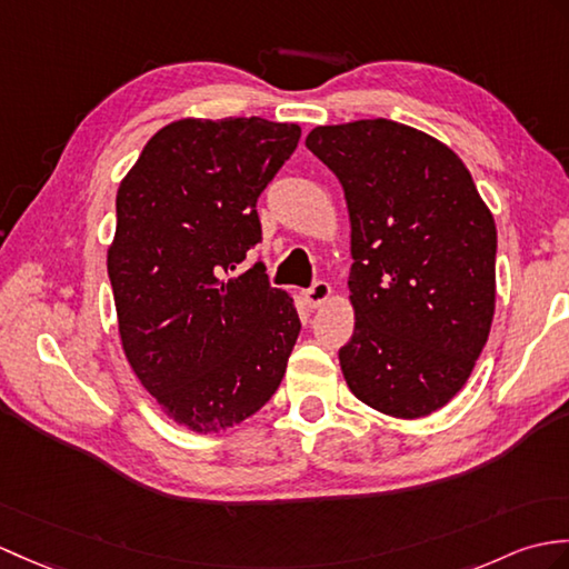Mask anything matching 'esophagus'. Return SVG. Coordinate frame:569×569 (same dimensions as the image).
Instances as JSON below:
<instances>
[{"label":"esophagus","instance_id":"obj_1","mask_svg":"<svg viewBox=\"0 0 569 569\" xmlns=\"http://www.w3.org/2000/svg\"><path fill=\"white\" fill-rule=\"evenodd\" d=\"M332 296V286L327 281H315L308 290H306V300L310 302V308H320Z\"/></svg>","mask_w":569,"mask_h":569}]
</instances>
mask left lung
<instances>
[{"mask_svg":"<svg viewBox=\"0 0 569 569\" xmlns=\"http://www.w3.org/2000/svg\"><path fill=\"white\" fill-rule=\"evenodd\" d=\"M351 222L353 335L341 373L363 405L419 419L466 386L495 317L497 228L463 160L388 121L317 126Z\"/></svg>","mask_w":569,"mask_h":569,"instance_id":"obj_1","label":"left lung"}]
</instances>
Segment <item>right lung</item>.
I'll return each mask as SVG.
<instances>
[{"instance_id":"1","label":"right lung","mask_w":569,"mask_h":569,"mask_svg":"<svg viewBox=\"0 0 569 569\" xmlns=\"http://www.w3.org/2000/svg\"><path fill=\"white\" fill-rule=\"evenodd\" d=\"M300 140L267 118H181L157 130L116 193L106 254L118 335L164 415L198 433L240 425L279 390L300 320L254 263L257 198Z\"/></svg>"}]
</instances>
